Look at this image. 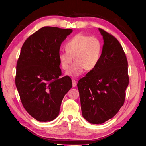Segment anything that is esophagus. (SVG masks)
<instances>
[{"instance_id":"34e87169","label":"esophagus","mask_w":146,"mask_h":146,"mask_svg":"<svg viewBox=\"0 0 146 146\" xmlns=\"http://www.w3.org/2000/svg\"><path fill=\"white\" fill-rule=\"evenodd\" d=\"M72 86L73 87H75L77 85V82L76 80H75L74 79H72Z\"/></svg>"}]
</instances>
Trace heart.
I'll return each mask as SVG.
<instances>
[{
  "mask_svg": "<svg viewBox=\"0 0 146 146\" xmlns=\"http://www.w3.org/2000/svg\"><path fill=\"white\" fill-rule=\"evenodd\" d=\"M65 49L66 52L58 55L61 67L68 70L74 58L76 61L67 74L78 76L85 69L90 70L96 66L101 57L102 45L96 37L78 34L66 43Z\"/></svg>",
  "mask_w": 146,
  "mask_h": 146,
  "instance_id": "obj_1",
  "label": "heart"
}]
</instances>
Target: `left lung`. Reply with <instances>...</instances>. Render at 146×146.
<instances>
[{"label": "left lung", "instance_id": "obj_1", "mask_svg": "<svg viewBox=\"0 0 146 146\" xmlns=\"http://www.w3.org/2000/svg\"><path fill=\"white\" fill-rule=\"evenodd\" d=\"M98 30L104 40L100 61L77 84L82 116L92 124L103 123L116 115L124 104L129 84L121 45L112 35Z\"/></svg>", "mask_w": 146, "mask_h": 146}]
</instances>
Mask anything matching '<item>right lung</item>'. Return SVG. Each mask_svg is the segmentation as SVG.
Here are the masks:
<instances>
[{
	"instance_id": "obj_1",
	"label": "right lung",
	"mask_w": 146,
	"mask_h": 146,
	"mask_svg": "<svg viewBox=\"0 0 146 146\" xmlns=\"http://www.w3.org/2000/svg\"><path fill=\"white\" fill-rule=\"evenodd\" d=\"M72 32L70 29L45 26L23 45L15 84L23 107L39 121L56 119L62 99L72 86L69 76L60 77L58 59L61 44Z\"/></svg>"
}]
</instances>
